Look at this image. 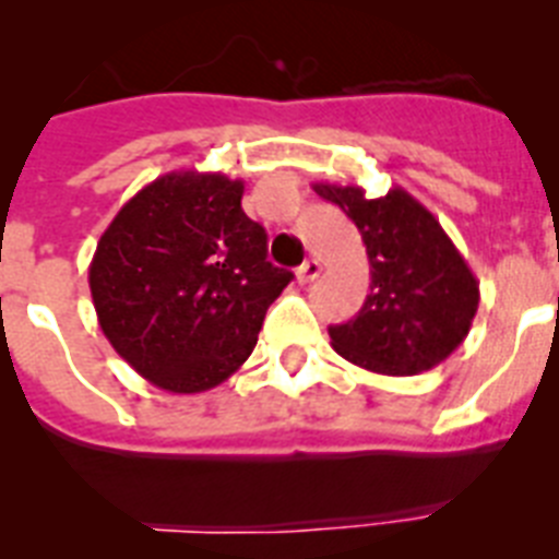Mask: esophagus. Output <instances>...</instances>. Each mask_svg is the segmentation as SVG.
<instances>
[{
    "label": "esophagus",
    "mask_w": 559,
    "mask_h": 559,
    "mask_svg": "<svg viewBox=\"0 0 559 559\" xmlns=\"http://www.w3.org/2000/svg\"><path fill=\"white\" fill-rule=\"evenodd\" d=\"M319 274H322V263H319V260H313V257H310V260H305V263L296 269V280H299L302 285L313 283Z\"/></svg>",
    "instance_id": "esophagus-1"
}]
</instances>
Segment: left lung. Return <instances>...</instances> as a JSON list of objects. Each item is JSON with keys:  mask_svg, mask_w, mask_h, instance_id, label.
<instances>
[{"mask_svg": "<svg viewBox=\"0 0 559 559\" xmlns=\"http://www.w3.org/2000/svg\"><path fill=\"white\" fill-rule=\"evenodd\" d=\"M313 190L358 226L372 276L358 316L330 328L335 353L378 374H419L442 364L478 310L476 276L445 229L400 187L380 199L324 181Z\"/></svg>", "mask_w": 559, "mask_h": 559, "instance_id": "obj_1", "label": "left lung"}]
</instances>
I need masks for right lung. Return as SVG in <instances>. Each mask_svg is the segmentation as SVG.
<instances>
[{"instance_id": "add662e5", "label": "right lung", "mask_w": 559, "mask_h": 559, "mask_svg": "<svg viewBox=\"0 0 559 559\" xmlns=\"http://www.w3.org/2000/svg\"><path fill=\"white\" fill-rule=\"evenodd\" d=\"M243 181L167 173L122 206L97 243L88 288L103 335L153 386L195 394L240 369L294 274L240 206Z\"/></svg>"}]
</instances>
